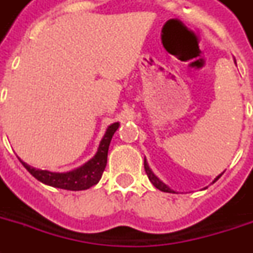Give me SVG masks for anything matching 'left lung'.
Wrapping results in <instances>:
<instances>
[{
    "label": "left lung",
    "mask_w": 253,
    "mask_h": 253,
    "mask_svg": "<svg viewBox=\"0 0 253 253\" xmlns=\"http://www.w3.org/2000/svg\"><path fill=\"white\" fill-rule=\"evenodd\" d=\"M234 63H236V60H234ZM144 167H145V172H146V175H148V178H149V181L153 183V186H155V188H157L159 190H162V192H166V193H175V192H174L172 189H169V186H167V185L164 183V182L160 181V179H159V178H157V176L153 174V171H152V169H149V166H148V162H146V159L144 160ZM223 172H225V171H223ZM223 172H222V174H223ZM222 174H219V175L216 176L215 179H213L212 183H215V182L218 181L219 178L222 176ZM204 189H207V188H204Z\"/></svg>",
    "instance_id": "obj_1"
}]
</instances>
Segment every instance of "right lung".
<instances>
[{
  "label": "right lung",
  "instance_id": "1",
  "mask_svg": "<svg viewBox=\"0 0 253 253\" xmlns=\"http://www.w3.org/2000/svg\"><path fill=\"white\" fill-rule=\"evenodd\" d=\"M119 122L112 123L107 127L104 137L100 141V145L97 148V152L94 156L86 163L82 164L81 167L74 169L67 172H53L47 169H40L31 167L30 164L24 163L23 160L22 164L26 167L28 172L31 175L37 178L38 181L53 186V188L65 189V190H86L98 183L101 179L102 172L107 166V157H108V148L111 144V139L114 137L115 131L119 128Z\"/></svg>",
  "mask_w": 253,
  "mask_h": 253
}]
</instances>
